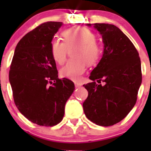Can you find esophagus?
<instances>
[{
    "instance_id": "34e87169",
    "label": "esophagus",
    "mask_w": 151,
    "mask_h": 151,
    "mask_svg": "<svg viewBox=\"0 0 151 151\" xmlns=\"http://www.w3.org/2000/svg\"><path fill=\"white\" fill-rule=\"evenodd\" d=\"M75 86H76V88H79L82 86V84L78 83V82H76V83H75Z\"/></svg>"
}]
</instances>
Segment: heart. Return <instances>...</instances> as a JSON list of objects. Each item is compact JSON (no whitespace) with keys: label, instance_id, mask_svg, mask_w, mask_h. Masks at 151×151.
Wrapping results in <instances>:
<instances>
[{"label":"heart","instance_id":"1","mask_svg":"<svg viewBox=\"0 0 151 151\" xmlns=\"http://www.w3.org/2000/svg\"><path fill=\"white\" fill-rule=\"evenodd\" d=\"M62 35L64 42L57 38L51 41L50 54L56 63L63 64L66 60L68 49L76 47L72 54L75 58L69 60L60 69V76L77 82L86 70V62L91 65L99 60L101 47L96 42L95 35L87 28L68 29Z\"/></svg>","mask_w":151,"mask_h":151}]
</instances>
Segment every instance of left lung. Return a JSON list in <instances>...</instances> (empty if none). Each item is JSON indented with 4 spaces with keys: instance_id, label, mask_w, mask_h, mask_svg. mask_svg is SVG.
Returning a JSON list of instances; mask_svg holds the SVG:
<instances>
[{
    "instance_id": "obj_1",
    "label": "left lung",
    "mask_w": 151,
    "mask_h": 151,
    "mask_svg": "<svg viewBox=\"0 0 151 151\" xmlns=\"http://www.w3.org/2000/svg\"><path fill=\"white\" fill-rule=\"evenodd\" d=\"M93 26L102 36L104 52L89 76L92 82L83 85L88 92L83 109L89 120L110 126L122 120L135 104L142 81L141 60L132 42L118 27Z\"/></svg>"
}]
</instances>
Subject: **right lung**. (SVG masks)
Wrapping results in <instances>:
<instances>
[{
    "label": "right lung",
    "mask_w": 151,
    "mask_h": 151,
    "mask_svg": "<svg viewBox=\"0 0 151 151\" xmlns=\"http://www.w3.org/2000/svg\"><path fill=\"white\" fill-rule=\"evenodd\" d=\"M62 25L45 22L27 33L17 44L10 65L9 81L16 106L29 121L42 126L62 121L65 104L75 90L72 81L58 78L50 54V42Z\"/></svg>",
    "instance_id": "add662e5"
}]
</instances>
